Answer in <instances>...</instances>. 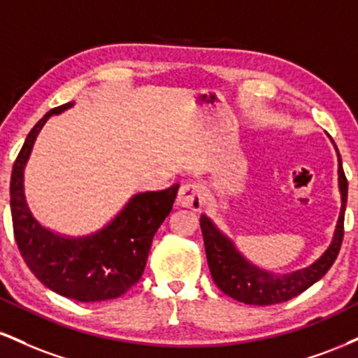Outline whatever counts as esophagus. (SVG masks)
<instances>
[{
    "label": "esophagus",
    "mask_w": 358,
    "mask_h": 358,
    "mask_svg": "<svg viewBox=\"0 0 358 358\" xmlns=\"http://www.w3.org/2000/svg\"><path fill=\"white\" fill-rule=\"evenodd\" d=\"M176 202H178V205H182V207L192 208V210H200L205 202V196H203L202 188H200V185L196 183L182 185V187H180Z\"/></svg>",
    "instance_id": "1"
}]
</instances>
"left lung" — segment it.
Listing matches in <instances>:
<instances>
[{
	"instance_id": "8db88e82",
	"label": "left lung",
	"mask_w": 358,
	"mask_h": 358,
	"mask_svg": "<svg viewBox=\"0 0 358 358\" xmlns=\"http://www.w3.org/2000/svg\"><path fill=\"white\" fill-rule=\"evenodd\" d=\"M336 155H338V187L342 193V208H340V217L336 222L335 236L323 256L305 269L289 274H274L259 269L242 256L234 242L224 236L207 215L200 217V229H202L208 268L220 291L245 305L268 306L298 296L327 274V271L334 266L343 241V219L348 193V182L338 150H336Z\"/></svg>"
}]
</instances>
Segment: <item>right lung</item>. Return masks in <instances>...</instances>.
Instances as JSON below:
<instances>
[{
    "instance_id": "right-lung-1",
    "label": "right lung",
    "mask_w": 358,
    "mask_h": 358,
    "mask_svg": "<svg viewBox=\"0 0 358 358\" xmlns=\"http://www.w3.org/2000/svg\"><path fill=\"white\" fill-rule=\"evenodd\" d=\"M72 106L73 102H67L48 110L28 133L16 156L10 183L13 232L23 261L43 286L80 303L104 301L124 294L143 276L151 242L171 212L180 185L136 193L110 224L92 236L76 239L45 229L28 208L23 170L47 119Z\"/></svg>"
}]
</instances>
